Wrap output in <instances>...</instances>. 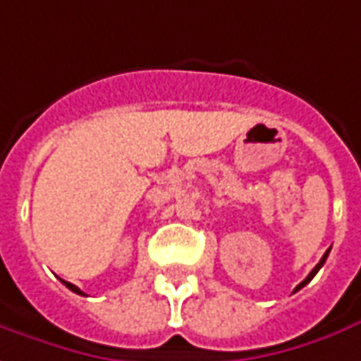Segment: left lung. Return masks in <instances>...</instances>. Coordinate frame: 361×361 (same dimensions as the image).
Wrapping results in <instances>:
<instances>
[{
  "mask_svg": "<svg viewBox=\"0 0 361 361\" xmlns=\"http://www.w3.org/2000/svg\"><path fill=\"white\" fill-rule=\"evenodd\" d=\"M330 249H332V247H330ZM330 249H328V251L324 252V257H322V259H320V263L316 264L314 269H312V271H310V274H308V276H306V279H304L302 283L298 284V286H296V288H294V293H298V290H300V288H302V286H306V284L310 283V281H312V279H314L316 276V273H318V271H320V269H322V264L326 263V259H328V252H330Z\"/></svg>",
  "mask_w": 361,
  "mask_h": 361,
  "instance_id": "left-lung-1",
  "label": "left lung"
}]
</instances>
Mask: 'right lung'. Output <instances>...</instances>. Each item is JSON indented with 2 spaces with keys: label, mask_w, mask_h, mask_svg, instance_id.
I'll use <instances>...</instances> for the list:
<instances>
[{
  "label": "right lung",
  "mask_w": 361,
  "mask_h": 361,
  "mask_svg": "<svg viewBox=\"0 0 361 361\" xmlns=\"http://www.w3.org/2000/svg\"><path fill=\"white\" fill-rule=\"evenodd\" d=\"M61 281H63V279H61ZM63 284H65V286H67L68 290H73V293H77V294H80V296H87V294L82 293V290H80V288H78V286H75V284H71V283H67V281H63Z\"/></svg>",
  "instance_id": "obj_1"
}]
</instances>
